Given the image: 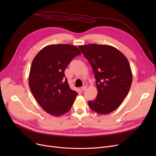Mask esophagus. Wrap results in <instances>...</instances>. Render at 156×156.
<instances>
[{
	"label": "esophagus",
	"instance_id": "1",
	"mask_svg": "<svg viewBox=\"0 0 156 156\" xmlns=\"http://www.w3.org/2000/svg\"><path fill=\"white\" fill-rule=\"evenodd\" d=\"M86 89H87V87L86 86H83L81 88V90L82 92H84Z\"/></svg>",
	"mask_w": 156,
	"mask_h": 156
}]
</instances>
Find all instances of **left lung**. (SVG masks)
<instances>
[{"instance_id":"left-lung-1","label":"left lung","mask_w":156,"mask_h":156,"mask_svg":"<svg viewBox=\"0 0 156 156\" xmlns=\"http://www.w3.org/2000/svg\"><path fill=\"white\" fill-rule=\"evenodd\" d=\"M90 64L96 80L98 94L88 101L90 109L100 114L115 111L127 96L132 83V73L125 55L108 45H79Z\"/></svg>"}]
</instances>
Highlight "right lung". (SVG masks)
Here are the masks:
<instances>
[{
  "instance_id": "add662e5",
  "label": "right lung",
  "mask_w": 156,
  "mask_h": 156,
  "mask_svg": "<svg viewBox=\"0 0 156 156\" xmlns=\"http://www.w3.org/2000/svg\"><path fill=\"white\" fill-rule=\"evenodd\" d=\"M81 54L69 44H53L43 48L32 61L29 87L35 99L45 112L61 116L71 108L78 95L69 87L64 71L71 60Z\"/></svg>"
}]
</instances>
